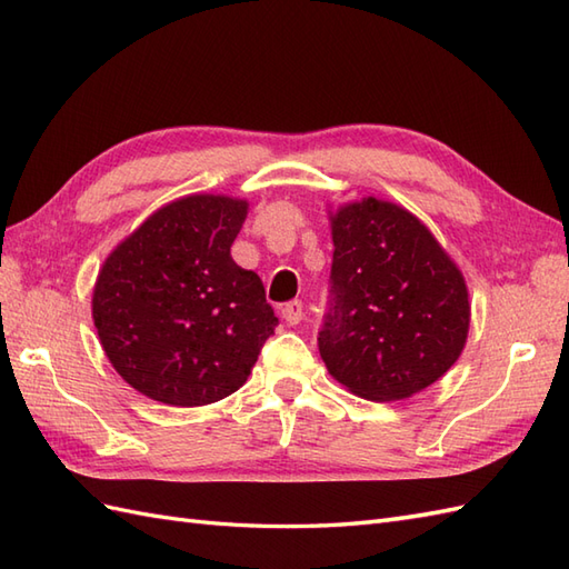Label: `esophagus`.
Returning <instances> with one entry per match:
<instances>
[{"mask_svg": "<svg viewBox=\"0 0 569 569\" xmlns=\"http://www.w3.org/2000/svg\"><path fill=\"white\" fill-rule=\"evenodd\" d=\"M302 315H306V308H302L300 300H290L281 308V317L286 325H298L302 320Z\"/></svg>", "mask_w": 569, "mask_h": 569, "instance_id": "esophagus-1", "label": "esophagus"}]
</instances>
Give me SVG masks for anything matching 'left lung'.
<instances>
[{"label": "left lung", "instance_id": "obj_1", "mask_svg": "<svg viewBox=\"0 0 569 569\" xmlns=\"http://www.w3.org/2000/svg\"><path fill=\"white\" fill-rule=\"evenodd\" d=\"M332 222V308L317 345L329 376L373 402L429 388L466 349L463 273L407 208L368 196Z\"/></svg>", "mask_w": 569, "mask_h": 569}]
</instances>
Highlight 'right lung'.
<instances>
[{
  "mask_svg": "<svg viewBox=\"0 0 569 569\" xmlns=\"http://www.w3.org/2000/svg\"><path fill=\"white\" fill-rule=\"evenodd\" d=\"M247 210L242 198L183 196L106 257L91 317L116 373L150 400L228 398L279 325L259 276L230 257Z\"/></svg>",
  "mask_w": 569,
  "mask_h": 569,
  "instance_id": "add662e5",
  "label": "right lung"
}]
</instances>
